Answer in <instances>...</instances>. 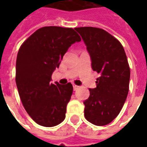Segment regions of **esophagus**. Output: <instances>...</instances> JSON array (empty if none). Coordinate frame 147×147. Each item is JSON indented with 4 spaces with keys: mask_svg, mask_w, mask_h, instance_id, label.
Listing matches in <instances>:
<instances>
[{
    "mask_svg": "<svg viewBox=\"0 0 147 147\" xmlns=\"http://www.w3.org/2000/svg\"><path fill=\"white\" fill-rule=\"evenodd\" d=\"M79 87H80V86H76V85H73L74 90H77L79 89Z\"/></svg>",
    "mask_w": 147,
    "mask_h": 147,
    "instance_id": "1",
    "label": "esophagus"
}]
</instances>
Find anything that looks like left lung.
<instances>
[{"label":"left lung","mask_w":147,"mask_h":147,"mask_svg":"<svg viewBox=\"0 0 147 147\" xmlns=\"http://www.w3.org/2000/svg\"><path fill=\"white\" fill-rule=\"evenodd\" d=\"M86 46L91 67L100 74L97 86L89 89L83 102L84 116L94 125L103 126L118 116L129 90L130 67L123 46L103 29L92 27L75 28Z\"/></svg>","instance_id":"left-lung-1"}]
</instances>
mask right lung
I'll return each mask as SVG.
<instances>
[{"label": "right lung", "instance_id": "right-lung-1", "mask_svg": "<svg viewBox=\"0 0 147 147\" xmlns=\"http://www.w3.org/2000/svg\"><path fill=\"white\" fill-rule=\"evenodd\" d=\"M81 41L72 28L44 27L37 30L19 49L16 83L24 109L34 122L53 127L65 118L73 91L71 83H50L68 48Z\"/></svg>", "mask_w": 147, "mask_h": 147}]
</instances>
